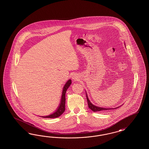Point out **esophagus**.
<instances>
[{
    "label": "esophagus",
    "instance_id": "esophagus-1",
    "mask_svg": "<svg viewBox=\"0 0 149 149\" xmlns=\"http://www.w3.org/2000/svg\"><path fill=\"white\" fill-rule=\"evenodd\" d=\"M72 80H75V81L78 80H79V77H78V75H77V74H74L72 75Z\"/></svg>",
    "mask_w": 149,
    "mask_h": 149
}]
</instances>
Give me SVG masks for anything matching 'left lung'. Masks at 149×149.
I'll use <instances>...</instances> for the list:
<instances>
[{"mask_svg": "<svg viewBox=\"0 0 149 149\" xmlns=\"http://www.w3.org/2000/svg\"><path fill=\"white\" fill-rule=\"evenodd\" d=\"M86 97H87V103H88V108L90 109L91 110H92L94 112H97V111H103V110H111V109H117L118 108H119L120 107H118L116 108H102V107H99L98 106H96L94 104H92L91 102L90 99L88 98V96H87V94L86 93Z\"/></svg>", "mask_w": 149, "mask_h": 149, "instance_id": "left-lung-1", "label": "left lung"}]
</instances>
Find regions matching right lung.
<instances>
[{
  "label": "right lung",
  "instance_id": "add662e5",
  "mask_svg": "<svg viewBox=\"0 0 149 149\" xmlns=\"http://www.w3.org/2000/svg\"><path fill=\"white\" fill-rule=\"evenodd\" d=\"M71 84H72V80H71V79H69L65 83V84L64 85V86L63 87L61 103H60L59 105L58 108L57 109V110L54 113L50 114L49 115L42 116V117L50 118H57V117L60 116L64 112V111H65V93H66L67 90H68L69 87L70 86Z\"/></svg>",
  "mask_w": 149,
  "mask_h": 149
}]
</instances>
